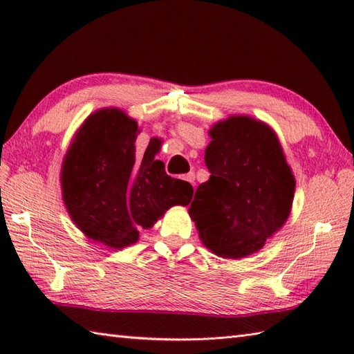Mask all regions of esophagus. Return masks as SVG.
<instances>
[{"instance_id": "34e87169", "label": "esophagus", "mask_w": 354, "mask_h": 354, "mask_svg": "<svg viewBox=\"0 0 354 354\" xmlns=\"http://www.w3.org/2000/svg\"><path fill=\"white\" fill-rule=\"evenodd\" d=\"M183 179H185L187 183H190L193 187H194V173L193 171H190V173H187V175L183 178Z\"/></svg>"}]
</instances>
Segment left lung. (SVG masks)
<instances>
[{"mask_svg": "<svg viewBox=\"0 0 354 354\" xmlns=\"http://www.w3.org/2000/svg\"><path fill=\"white\" fill-rule=\"evenodd\" d=\"M212 173L189 208L199 239L222 259H243L265 246L290 214L295 176L277 133L261 120L231 115L208 131Z\"/></svg>", "mask_w": 354, "mask_h": 354, "instance_id": "1", "label": "left lung"}]
</instances>
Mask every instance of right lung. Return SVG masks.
I'll return each mask as SVG.
<instances>
[{
	"instance_id": "1",
	"label": "right lung",
	"mask_w": 354,
	"mask_h": 354,
	"mask_svg": "<svg viewBox=\"0 0 354 354\" xmlns=\"http://www.w3.org/2000/svg\"><path fill=\"white\" fill-rule=\"evenodd\" d=\"M138 123L118 108L89 115L74 135L61 170L62 199L74 225L114 250L138 242L169 208L189 205L193 187L155 160L160 140L135 153Z\"/></svg>"
}]
</instances>
